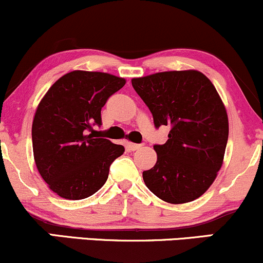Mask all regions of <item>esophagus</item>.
I'll return each mask as SVG.
<instances>
[{"mask_svg": "<svg viewBox=\"0 0 263 263\" xmlns=\"http://www.w3.org/2000/svg\"><path fill=\"white\" fill-rule=\"evenodd\" d=\"M142 144H137V143H127V148L129 151H136L138 148H141Z\"/></svg>", "mask_w": 263, "mask_h": 263, "instance_id": "1", "label": "esophagus"}]
</instances>
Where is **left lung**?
Wrapping results in <instances>:
<instances>
[{
    "label": "left lung",
    "mask_w": 263,
    "mask_h": 263,
    "mask_svg": "<svg viewBox=\"0 0 263 263\" xmlns=\"http://www.w3.org/2000/svg\"><path fill=\"white\" fill-rule=\"evenodd\" d=\"M132 86L156 127H171L168 141L153 146L157 162L143 172L147 188L171 204L201 197L221 168L229 137L228 114L215 86L198 70L135 78Z\"/></svg>",
    "instance_id": "left-lung-1"
}]
</instances>
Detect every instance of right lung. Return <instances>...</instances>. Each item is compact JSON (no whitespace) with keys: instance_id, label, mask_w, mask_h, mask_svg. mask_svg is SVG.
Instances as JSON below:
<instances>
[{"instance_id":"right-lung-1","label":"right lung","mask_w":263,"mask_h":263,"mask_svg":"<svg viewBox=\"0 0 263 263\" xmlns=\"http://www.w3.org/2000/svg\"><path fill=\"white\" fill-rule=\"evenodd\" d=\"M126 84L100 71L74 70L63 75L39 102L32 125L33 155L50 190L69 200L95 194L107 180L110 165L125 147L93 138L101 108Z\"/></svg>"}]
</instances>
